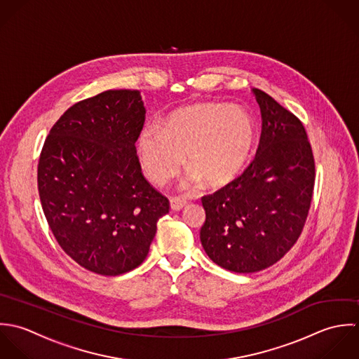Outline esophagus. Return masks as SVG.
<instances>
[{
	"label": "esophagus",
	"instance_id": "1",
	"mask_svg": "<svg viewBox=\"0 0 359 359\" xmlns=\"http://www.w3.org/2000/svg\"><path fill=\"white\" fill-rule=\"evenodd\" d=\"M186 205H187V201L183 200V198H179V197L170 198V208H172L173 211H180V210H183Z\"/></svg>",
	"mask_w": 359,
	"mask_h": 359
}]
</instances>
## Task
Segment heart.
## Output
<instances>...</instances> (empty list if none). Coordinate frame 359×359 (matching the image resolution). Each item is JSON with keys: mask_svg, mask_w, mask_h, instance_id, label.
<instances>
[{"mask_svg": "<svg viewBox=\"0 0 359 359\" xmlns=\"http://www.w3.org/2000/svg\"><path fill=\"white\" fill-rule=\"evenodd\" d=\"M255 137V122L244 108L204 102L175 112L162 129L145 128L137 148L145 173L156 184L180 170L186 154L190 170L182 183L184 189L201 180L220 187L241 172Z\"/></svg>", "mask_w": 359, "mask_h": 359, "instance_id": "heart-1", "label": "heart"}]
</instances>
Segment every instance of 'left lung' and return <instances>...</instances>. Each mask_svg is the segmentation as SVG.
Here are the masks:
<instances>
[{
	"label": "left lung",
	"instance_id": "obj_1",
	"mask_svg": "<svg viewBox=\"0 0 359 359\" xmlns=\"http://www.w3.org/2000/svg\"><path fill=\"white\" fill-rule=\"evenodd\" d=\"M262 115L254 161L241 176L201 198L200 238L223 269L254 273L285 257L298 240L311 207L315 162L301 121L259 88Z\"/></svg>",
	"mask_w": 359,
	"mask_h": 359
}]
</instances>
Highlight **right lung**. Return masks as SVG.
Masks as SVG:
<instances>
[{"label": "right lung", "mask_w": 359, "mask_h": 359, "mask_svg": "<svg viewBox=\"0 0 359 359\" xmlns=\"http://www.w3.org/2000/svg\"><path fill=\"white\" fill-rule=\"evenodd\" d=\"M139 90H108L71 107L41 149V207L61 248L80 266L118 276L143 264L169 201L143 176L136 142Z\"/></svg>", "instance_id": "1"}]
</instances>
